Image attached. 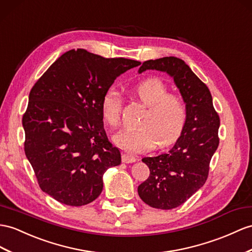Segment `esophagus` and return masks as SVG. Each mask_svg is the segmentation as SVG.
Listing matches in <instances>:
<instances>
[{
    "label": "esophagus",
    "mask_w": 252,
    "mask_h": 252,
    "mask_svg": "<svg viewBox=\"0 0 252 252\" xmlns=\"http://www.w3.org/2000/svg\"><path fill=\"white\" fill-rule=\"evenodd\" d=\"M122 162L126 163V164L134 163V162H136V158H135L134 156H131V154L124 153L122 154Z\"/></svg>",
    "instance_id": "obj_1"
}]
</instances>
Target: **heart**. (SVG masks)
Returning a JSON list of instances; mask_svg holds the SVG:
<instances>
[{
    "mask_svg": "<svg viewBox=\"0 0 252 252\" xmlns=\"http://www.w3.org/2000/svg\"><path fill=\"white\" fill-rule=\"evenodd\" d=\"M134 93L148 107L136 128H124L114 135V141L130 152H144L157 145L167 147L180 137L186 124V107L177 95L158 79H148L135 87ZM122 98L117 89L109 88L101 102L102 119L106 125L119 124Z\"/></svg>",
    "mask_w": 252,
    "mask_h": 252,
    "instance_id": "heart-1",
    "label": "heart"
}]
</instances>
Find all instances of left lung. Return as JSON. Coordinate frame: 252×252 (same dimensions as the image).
<instances>
[{
  "label": "left lung",
  "mask_w": 252,
  "mask_h": 252,
  "mask_svg": "<svg viewBox=\"0 0 252 252\" xmlns=\"http://www.w3.org/2000/svg\"><path fill=\"white\" fill-rule=\"evenodd\" d=\"M146 70L169 74L186 104V124L181 136L167 153L143 158L150 176L137 189L148 205L171 210L189 199L208 179L211 158L219 144L220 120L208 86L184 61L173 56L150 60L143 63L138 73Z\"/></svg>",
  "instance_id": "left-lung-1"
}]
</instances>
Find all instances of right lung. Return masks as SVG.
<instances>
[{"instance_id":"1","label":"right lung","mask_w":252,"mask_h":252,"mask_svg":"<svg viewBox=\"0 0 252 252\" xmlns=\"http://www.w3.org/2000/svg\"><path fill=\"white\" fill-rule=\"evenodd\" d=\"M139 64L70 50L32 88L22 118L25 156L40 189L59 202H93L103 189L104 172L120 165V151L104 130L101 102L116 77Z\"/></svg>"}]
</instances>
